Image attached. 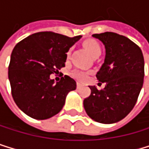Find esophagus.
I'll list each match as a JSON object with an SVG mask.
<instances>
[{
    "instance_id": "esophagus-1",
    "label": "esophagus",
    "mask_w": 149,
    "mask_h": 149,
    "mask_svg": "<svg viewBox=\"0 0 149 149\" xmlns=\"http://www.w3.org/2000/svg\"><path fill=\"white\" fill-rule=\"evenodd\" d=\"M80 86H81V84H80L79 82H77V87H78V88H79Z\"/></svg>"
}]
</instances>
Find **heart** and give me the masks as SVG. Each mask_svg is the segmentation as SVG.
<instances>
[{"label": "heart", "instance_id": "obj_1", "mask_svg": "<svg viewBox=\"0 0 149 149\" xmlns=\"http://www.w3.org/2000/svg\"><path fill=\"white\" fill-rule=\"evenodd\" d=\"M84 47L88 50V52L90 54V55L93 58H97L99 57L100 54H102V47L100 45V44L96 41L95 39H88L84 41L83 43ZM70 53V49L68 51L67 54L69 55ZM72 75L74 78H76L77 79L80 80V81H84L85 79H87L88 78V74L84 72V71H80V70H75L72 72Z\"/></svg>", "mask_w": 149, "mask_h": 149}]
</instances>
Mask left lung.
I'll return each mask as SVG.
<instances>
[{
  "label": "left lung",
  "mask_w": 149,
  "mask_h": 149,
  "mask_svg": "<svg viewBox=\"0 0 149 149\" xmlns=\"http://www.w3.org/2000/svg\"><path fill=\"white\" fill-rule=\"evenodd\" d=\"M105 48L103 65L96 73L104 88L90 86L91 94L83 102L94 121L111 124L125 118L137 102L144 80V57L140 48L126 36L113 32L95 34Z\"/></svg>",
  "instance_id": "obj_1"
}]
</instances>
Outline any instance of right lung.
<instances>
[{
	"mask_svg": "<svg viewBox=\"0 0 149 149\" xmlns=\"http://www.w3.org/2000/svg\"><path fill=\"white\" fill-rule=\"evenodd\" d=\"M80 38L39 32L16 45L8 75L12 97L24 113L46 120L62 109L68 93L76 89V81L65 75L55 82L50 75L65 66L66 53Z\"/></svg>",
	"mask_w": 149,
	"mask_h": 149,
	"instance_id": "right-lung-1",
	"label": "right lung"
}]
</instances>
